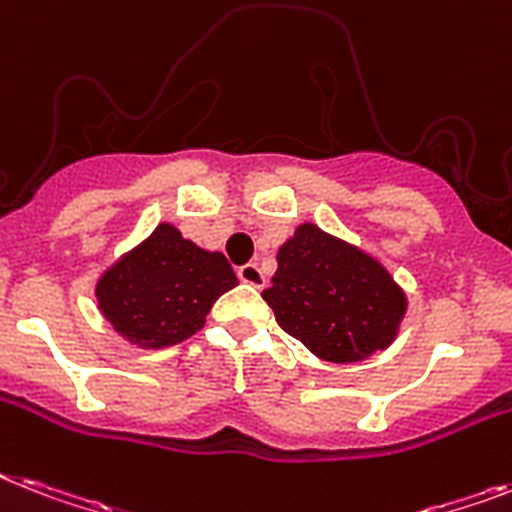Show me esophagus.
<instances>
[{
    "instance_id": "1",
    "label": "esophagus",
    "mask_w": 512,
    "mask_h": 512,
    "mask_svg": "<svg viewBox=\"0 0 512 512\" xmlns=\"http://www.w3.org/2000/svg\"><path fill=\"white\" fill-rule=\"evenodd\" d=\"M239 278H242L244 284H249V286H263L265 284L263 270H260V265H257V263L242 265V268H239Z\"/></svg>"
}]
</instances>
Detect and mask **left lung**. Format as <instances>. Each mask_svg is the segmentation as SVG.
Instances as JSON below:
<instances>
[{
  "instance_id": "obj_1",
  "label": "left lung",
  "mask_w": 512,
  "mask_h": 512,
  "mask_svg": "<svg viewBox=\"0 0 512 512\" xmlns=\"http://www.w3.org/2000/svg\"><path fill=\"white\" fill-rule=\"evenodd\" d=\"M263 299L278 326L328 363H360L397 339L407 294L378 257L310 220L278 247Z\"/></svg>"
}]
</instances>
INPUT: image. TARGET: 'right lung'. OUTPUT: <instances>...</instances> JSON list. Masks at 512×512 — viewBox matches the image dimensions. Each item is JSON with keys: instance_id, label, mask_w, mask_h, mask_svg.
I'll use <instances>...</instances> for the list:
<instances>
[{"instance_id": "obj_1", "label": "right lung", "mask_w": 512, "mask_h": 512, "mask_svg": "<svg viewBox=\"0 0 512 512\" xmlns=\"http://www.w3.org/2000/svg\"><path fill=\"white\" fill-rule=\"evenodd\" d=\"M239 284L223 252L160 223L97 278V305L112 331L141 350H162L197 334L215 299Z\"/></svg>"}]
</instances>
